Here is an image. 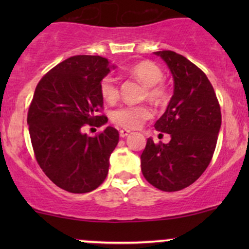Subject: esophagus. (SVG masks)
Segmentation results:
<instances>
[{
  "label": "esophagus",
  "mask_w": 249,
  "mask_h": 249,
  "mask_svg": "<svg viewBox=\"0 0 249 249\" xmlns=\"http://www.w3.org/2000/svg\"><path fill=\"white\" fill-rule=\"evenodd\" d=\"M128 133H130V131L126 130V128H122V130L119 131V136H121L122 138H124V137H126Z\"/></svg>",
  "instance_id": "obj_1"
}]
</instances>
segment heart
Masks as SVG:
<instances>
[{"label":"heart","instance_id":"heart-1","mask_svg":"<svg viewBox=\"0 0 249 249\" xmlns=\"http://www.w3.org/2000/svg\"><path fill=\"white\" fill-rule=\"evenodd\" d=\"M128 75L142 85H145L144 97H147L151 102L156 104H160L167 98V88L162 83L164 72L156 63L151 61H142L128 69ZM99 93L102 98L107 103H113L118 99L119 89L116 79L111 75H107L102 78L99 83ZM153 112L146 104L139 105H124L116 108L111 113V119L115 124L124 128H139L152 118Z\"/></svg>","mask_w":249,"mask_h":249}]
</instances>
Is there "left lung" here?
Masks as SVG:
<instances>
[{"label": "left lung", "mask_w": 249, "mask_h": 249, "mask_svg": "<svg viewBox=\"0 0 249 249\" xmlns=\"http://www.w3.org/2000/svg\"><path fill=\"white\" fill-rule=\"evenodd\" d=\"M170 68L174 93L154 126L168 133V144L148 138L141 156L142 172L152 186L176 192L192 185L210 165L221 126V111L207 76L186 57L157 51Z\"/></svg>", "instance_id": "8db88e82"}]
</instances>
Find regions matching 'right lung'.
Listing matches in <instances>:
<instances>
[{
  "instance_id": "add662e5",
  "label": "right lung",
  "mask_w": 249,
  "mask_h": 249,
  "mask_svg": "<svg viewBox=\"0 0 249 249\" xmlns=\"http://www.w3.org/2000/svg\"><path fill=\"white\" fill-rule=\"evenodd\" d=\"M107 65V58L88 55L61 62L38 82L28 110L39 167L70 193L91 192L104 181L108 159L118 144L119 133L112 126L95 137L82 133L87 125L98 127L107 122L99 93V83L110 71Z\"/></svg>"
}]
</instances>
